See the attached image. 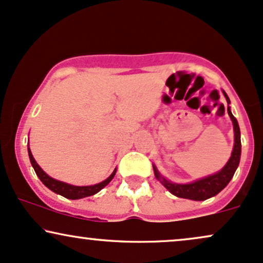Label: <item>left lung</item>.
Instances as JSON below:
<instances>
[{"instance_id":"left-lung-1","label":"left lung","mask_w":263,"mask_h":263,"mask_svg":"<svg viewBox=\"0 0 263 263\" xmlns=\"http://www.w3.org/2000/svg\"><path fill=\"white\" fill-rule=\"evenodd\" d=\"M223 94L224 97H226L227 103L230 104L229 98H228L227 93L224 90H223ZM228 114H229L230 119H232L233 121L234 141H235V143H234L232 157H230V159L228 160L226 166H224L220 172H218L217 174H213V175L207 176V178L196 180L194 182L174 183L164 179L159 174V172L157 170V167L153 165L154 175H156V178L158 180H160V182H162L173 195H175L176 197L187 198V200H194V201H204L207 200V198H211L213 197V196L219 194L228 183H229L230 180L233 179L236 167L239 166L240 154H241V141H240L239 123L236 121V119L234 118L232 111H230L229 106H228Z\"/></svg>"}]
</instances>
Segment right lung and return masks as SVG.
Here are the masks:
<instances>
[{
    "mask_svg": "<svg viewBox=\"0 0 263 263\" xmlns=\"http://www.w3.org/2000/svg\"><path fill=\"white\" fill-rule=\"evenodd\" d=\"M28 154H29V159H30L31 165H33L34 170H35V173L37 175V178L41 180V182H43L47 189H50L51 191L55 192V194L61 195V196H63V197L69 198V200H80V198L96 195L97 192H99L101 189L105 187L107 183L111 181L116 174V169H115L109 178H107L106 180H104V181L97 183V185L73 186V185H69V183L59 181V180L50 178V176L47 175V174L44 172V170L41 169L39 165H37V163L35 162V159H34L33 154H31L29 148H28Z\"/></svg>",
    "mask_w": 263,
    "mask_h": 263,
    "instance_id": "add662e5",
    "label": "right lung"
}]
</instances>
